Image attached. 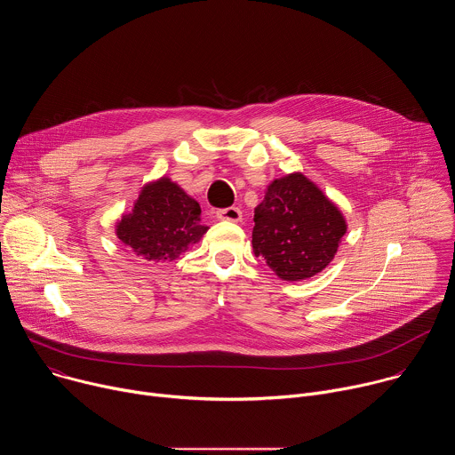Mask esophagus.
Instances as JSON below:
<instances>
[{
  "label": "esophagus",
  "mask_w": 455,
  "mask_h": 455,
  "mask_svg": "<svg viewBox=\"0 0 455 455\" xmlns=\"http://www.w3.org/2000/svg\"><path fill=\"white\" fill-rule=\"evenodd\" d=\"M216 216H218V220H221V221H232V223H237V221H241V218H243V214H241V211H239L237 207L220 209V211H216Z\"/></svg>",
  "instance_id": "obj_1"
}]
</instances>
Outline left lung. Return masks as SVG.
<instances>
[{"mask_svg":"<svg viewBox=\"0 0 455 455\" xmlns=\"http://www.w3.org/2000/svg\"><path fill=\"white\" fill-rule=\"evenodd\" d=\"M253 253L284 281H300L326 268L346 234L340 211L306 176L275 180L253 214Z\"/></svg>","mask_w":455,"mask_h":455,"instance_id":"left-lung-1","label":"left lung"}]
</instances>
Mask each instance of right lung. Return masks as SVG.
<instances>
[{
	"label": "right lung",
	"mask_w": 455,
	"mask_h": 455,
	"mask_svg": "<svg viewBox=\"0 0 455 455\" xmlns=\"http://www.w3.org/2000/svg\"><path fill=\"white\" fill-rule=\"evenodd\" d=\"M205 232L198 202L167 178L146 185L133 212L116 227L118 239L149 261H172Z\"/></svg>",
	"instance_id": "add662e5"
}]
</instances>
